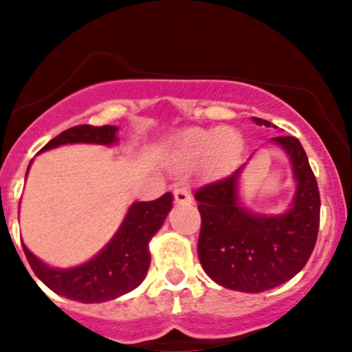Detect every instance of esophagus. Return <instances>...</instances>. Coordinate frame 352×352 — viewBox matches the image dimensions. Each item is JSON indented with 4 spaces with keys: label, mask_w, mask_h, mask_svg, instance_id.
Listing matches in <instances>:
<instances>
[{
    "label": "esophagus",
    "mask_w": 352,
    "mask_h": 352,
    "mask_svg": "<svg viewBox=\"0 0 352 352\" xmlns=\"http://www.w3.org/2000/svg\"><path fill=\"white\" fill-rule=\"evenodd\" d=\"M173 197H175L177 204H187V202L192 201V196H190V192L186 187H177V189L173 190Z\"/></svg>",
    "instance_id": "34e87169"
}]
</instances>
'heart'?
Here are the masks:
<instances>
[{"label":"heart","mask_w":352,"mask_h":352,"mask_svg":"<svg viewBox=\"0 0 352 352\" xmlns=\"http://www.w3.org/2000/svg\"><path fill=\"white\" fill-rule=\"evenodd\" d=\"M239 151V141L235 134L226 127L216 129H189L175 140V155L180 162H196V160L212 156L218 163L225 165Z\"/></svg>","instance_id":"1"}]
</instances>
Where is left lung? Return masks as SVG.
Wrapping results in <instances>:
<instances>
[{
	"instance_id": "8db88e82",
	"label": "left lung",
	"mask_w": 352,
	"mask_h": 352,
	"mask_svg": "<svg viewBox=\"0 0 352 352\" xmlns=\"http://www.w3.org/2000/svg\"><path fill=\"white\" fill-rule=\"evenodd\" d=\"M254 120L272 126L258 117ZM271 143L289 156L296 180V194L286 212L252 214L240 206L239 179L243 166L194 194L201 212L199 261L212 281L228 289L261 293L289 281L305 267L317 243L320 194L307 153L293 136L272 138Z\"/></svg>"
}]
</instances>
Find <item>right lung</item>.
I'll return each instance as SVG.
<instances>
[{
	"label": "right lung",
	"mask_w": 352,
	"mask_h": 352,
	"mask_svg": "<svg viewBox=\"0 0 352 352\" xmlns=\"http://www.w3.org/2000/svg\"><path fill=\"white\" fill-rule=\"evenodd\" d=\"M116 126H74L49 141L42 151L69 143H117ZM172 194L148 202H134L119 232L91 261L73 269H54L38 261L23 245L32 271L49 289L81 303H102L129 293L141 285L150 267L151 236L160 230L172 209Z\"/></svg>",
	"instance_id": "right-lung-1"
}]
</instances>
